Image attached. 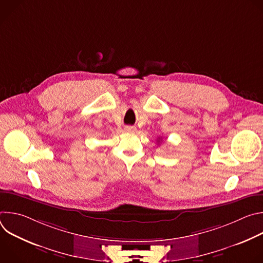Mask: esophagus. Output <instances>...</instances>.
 Segmentation results:
<instances>
[{"instance_id": "esophagus-1", "label": "esophagus", "mask_w": 263, "mask_h": 263, "mask_svg": "<svg viewBox=\"0 0 263 263\" xmlns=\"http://www.w3.org/2000/svg\"><path fill=\"white\" fill-rule=\"evenodd\" d=\"M125 130H126L127 132L133 133V132L136 131V127H134V126H127V127H125Z\"/></svg>"}]
</instances>
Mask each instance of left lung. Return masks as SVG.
Instances as JSON below:
<instances>
[{
  "label": "left lung",
  "instance_id": "1",
  "mask_svg": "<svg viewBox=\"0 0 263 263\" xmlns=\"http://www.w3.org/2000/svg\"><path fill=\"white\" fill-rule=\"evenodd\" d=\"M159 141H160V138H159V139H158V142H159Z\"/></svg>",
  "mask_w": 263,
  "mask_h": 263
}]
</instances>
